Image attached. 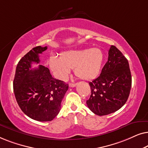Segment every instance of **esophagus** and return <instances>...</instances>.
Listing matches in <instances>:
<instances>
[{"label":"esophagus","mask_w":148,"mask_h":148,"mask_svg":"<svg viewBox=\"0 0 148 148\" xmlns=\"http://www.w3.org/2000/svg\"><path fill=\"white\" fill-rule=\"evenodd\" d=\"M75 86H76L75 84H73V83H70L69 84V87H71V88H74V87Z\"/></svg>","instance_id":"obj_1"}]
</instances>
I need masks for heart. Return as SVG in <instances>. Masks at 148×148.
Listing matches in <instances>:
<instances>
[{"instance_id":"heart-1","label":"heart","mask_w":148,"mask_h":148,"mask_svg":"<svg viewBox=\"0 0 148 148\" xmlns=\"http://www.w3.org/2000/svg\"><path fill=\"white\" fill-rule=\"evenodd\" d=\"M104 54L100 48H86L64 52L61 57L51 56L48 62L56 77L67 78L71 69H75V75L83 80H92L98 77L102 68Z\"/></svg>"}]
</instances>
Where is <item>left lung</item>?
Segmentation results:
<instances>
[{
    "mask_svg": "<svg viewBox=\"0 0 148 148\" xmlns=\"http://www.w3.org/2000/svg\"><path fill=\"white\" fill-rule=\"evenodd\" d=\"M89 84L91 95L86 103L94 114H109L126 103L131 88V74L128 60L116 46H110L108 61L100 76Z\"/></svg>",
    "mask_w": 148,
    "mask_h": 148,
    "instance_id": "left-lung-1",
    "label": "left lung"
}]
</instances>
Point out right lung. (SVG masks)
Wrapping results in <instances>:
<instances>
[{"instance_id": "add662e5", "label": "right lung", "mask_w": 148, "mask_h": 148, "mask_svg": "<svg viewBox=\"0 0 148 148\" xmlns=\"http://www.w3.org/2000/svg\"><path fill=\"white\" fill-rule=\"evenodd\" d=\"M46 49L47 46H37L22 57L13 80L14 94L20 108L29 118L42 122L57 116L69 88L68 84L52 77L46 66L32 68L33 62L39 63V54Z\"/></svg>"}]
</instances>
